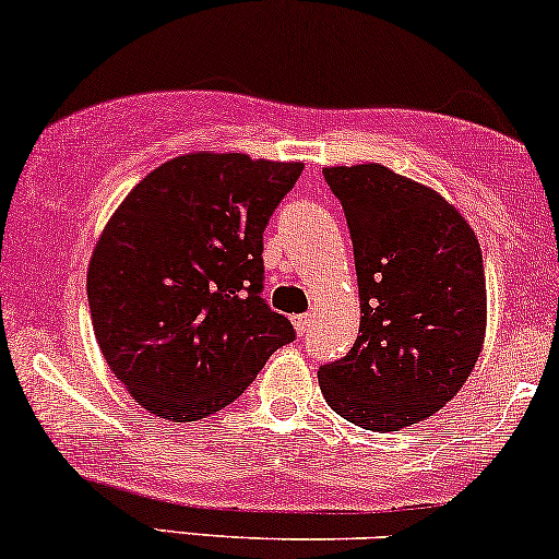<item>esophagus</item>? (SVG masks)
<instances>
[{"mask_svg": "<svg viewBox=\"0 0 559 559\" xmlns=\"http://www.w3.org/2000/svg\"><path fill=\"white\" fill-rule=\"evenodd\" d=\"M292 322H294V328H297V333H299V335H301V333H307V331H309V325H312V312L294 314Z\"/></svg>", "mask_w": 559, "mask_h": 559, "instance_id": "obj_1", "label": "esophagus"}]
</instances>
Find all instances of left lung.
<instances>
[{"label": "left lung", "mask_w": 559, "mask_h": 559, "mask_svg": "<svg viewBox=\"0 0 559 559\" xmlns=\"http://www.w3.org/2000/svg\"><path fill=\"white\" fill-rule=\"evenodd\" d=\"M354 241L361 322L320 390L356 427L395 432L468 380L487 328L481 247L448 200L380 164L322 169Z\"/></svg>", "instance_id": "1"}]
</instances>
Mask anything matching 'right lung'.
Listing matches in <instances>:
<instances>
[{"mask_svg": "<svg viewBox=\"0 0 559 559\" xmlns=\"http://www.w3.org/2000/svg\"><path fill=\"white\" fill-rule=\"evenodd\" d=\"M301 164L245 153L166 160L127 194L87 267L106 365L160 419L198 421L237 401L297 338L262 294V231Z\"/></svg>", "mask_w": 559, "mask_h": 559, "instance_id": "obj_1", "label": "right lung"}]
</instances>
